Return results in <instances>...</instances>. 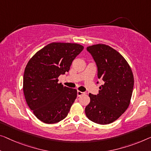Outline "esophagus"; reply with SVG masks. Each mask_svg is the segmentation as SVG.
<instances>
[{
	"label": "esophagus",
	"mask_w": 151,
	"mask_h": 151,
	"mask_svg": "<svg viewBox=\"0 0 151 151\" xmlns=\"http://www.w3.org/2000/svg\"><path fill=\"white\" fill-rule=\"evenodd\" d=\"M83 94H85L84 92L81 91H77V96H78V97H79V96L83 95Z\"/></svg>",
	"instance_id": "34e87169"
}]
</instances>
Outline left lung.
<instances>
[{
    "label": "left lung",
    "instance_id": "obj_1",
    "mask_svg": "<svg viewBox=\"0 0 151 151\" xmlns=\"http://www.w3.org/2000/svg\"><path fill=\"white\" fill-rule=\"evenodd\" d=\"M98 68V78L104 81L99 93H89L85 108L87 117L106 125L114 122L129 106L134 88V76L125 58L110 46L98 44L87 47ZM98 83V81L97 82Z\"/></svg>",
    "mask_w": 151,
    "mask_h": 151
}]
</instances>
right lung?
I'll list each match as a JSON object with an SVG mask.
<instances>
[{
	"label": "right lung",
	"mask_w": 151,
	"mask_h": 151,
	"mask_svg": "<svg viewBox=\"0 0 151 151\" xmlns=\"http://www.w3.org/2000/svg\"><path fill=\"white\" fill-rule=\"evenodd\" d=\"M83 49L76 43L52 42L35 53L27 64L23 90L27 104L37 117L51 124L66 117L77 96L75 89L58 83Z\"/></svg>",
	"instance_id": "right-lung-1"
}]
</instances>
